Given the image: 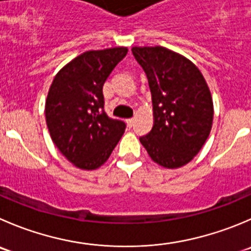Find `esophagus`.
I'll return each mask as SVG.
<instances>
[{
	"mask_svg": "<svg viewBox=\"0 0 251 251\" xmlns=\"http://www.w3.org/2000/svg\"><path fill=\"white\" fill-rule=\"evenodd\" d=\"M126 124H127V126H128V127H132V126H133V124H135V119H133V118H131V119H127V120H126Z\"/></svg>",
	"mask_w": 251,
	"mask_h": 251,
	"instance_id": "34e87169",
	"label": "esophagus"
}]
</instances>
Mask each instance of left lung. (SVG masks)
Returning <instances> with one entry per match:
<instances>
[{"label": "left lung", "instance_id": "8db88e82", "mask_svg": "<svg viewBox=\"0 0 251 251\" xmlns=\"http://www.w3.org/2000/svg\"><path fill=\"white\" fill-rule=\"evenodd\" d=\"M148 78L154 124L140 137L150 157L169 169L190 162L211 132L213 103L200 70L163 46L132 48Z\"/></svg>", "mask_w": 251, "mask_h": 251}]
</instances>
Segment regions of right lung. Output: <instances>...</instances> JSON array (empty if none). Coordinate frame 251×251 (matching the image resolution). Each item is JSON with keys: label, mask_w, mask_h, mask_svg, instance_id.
<instances>
[{"label": "right lung", "mask_w": 251, "mask_h": 251, "mask_svg": "<svg viewBox=\"0 0 251 251\" xmlns=\"http://www.w3.org/2000/svg\"><path fill=\"white\" fill-rule=\"evenodd\" d=\"M127 48L86 51L57 72L45 103L52 142L76 167L93 170L108 160L126 128L104 111L103 86Z\"/></svg>", "instance_id": "1"}]
</instances>
